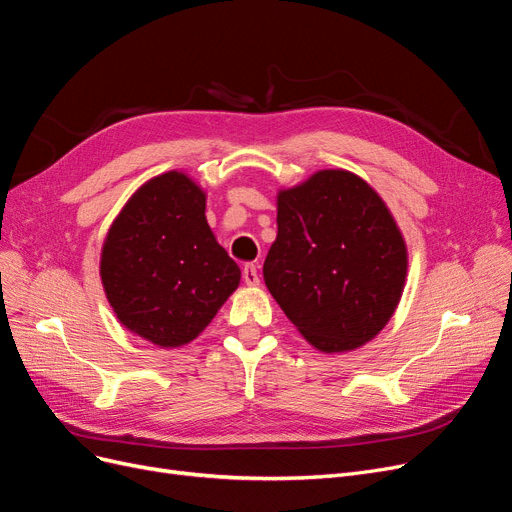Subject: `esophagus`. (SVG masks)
I'll use <instances>...</instances> for the list:
<instances>
[{"mask_svg":"<svg viewBox=\"0 0 512 512\" xmlns=\"http://www.w3.org/2000/svg\"><path fill=\"white\" fill-rule=\"evenodd\" d=\"M242 280L247 282L249 286H257L259 284V274H257V268H255V263H247L242 268Z\"/></svg>","mask_w":512,"mask_h":512,"instance_id":"esophagus-1","label":"esophagus"}]
</instances>
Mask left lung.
Returning a JSON list of instances; mask_svg holds the SVG:
<instances>
[{"label":"left lung","mask_w":512,"mask_h":512,"mask_svg":"<svg viewBox=\"0 0 512 512\" xmlns=\"http://www.w3.org/2000/svg\"><path fill=\"white\" fill-rule=\"evenodd\" d=\"M265 286L320 351H351L385 328L406 282L408 251L383 198L362 177L324 169L280 190Z\"/></svg>","instance_id":"8db88e82"}]
</instances>
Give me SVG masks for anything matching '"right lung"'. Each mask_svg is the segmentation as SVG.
<instances>
[{
	"label": "right lung",
	"mask_w": 512,
	"mask_h": 512,
	"mask_svg": "<svg viewBox=\"0 0 512 512\" xmlns=\"http://www.w3.org/2000/svg\"><path fill=\"white\" fill-rule=\"evenodd\" d=\"M205 201L186 173L157 175L129 198L104 240L108 303L127 330L159 347L201 335L240 282L207 224Z\"/></svg>",
	"instance_id": "add662e5"
}]
</instances>
